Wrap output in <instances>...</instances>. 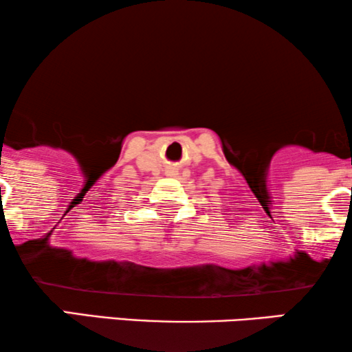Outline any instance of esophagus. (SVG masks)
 Masks as SVG:
<instances>
[{
    "label": "esophagus",
    "mask_w": 352,
    "mask_h": 352,
    "mask_svg": "<svg viewBox=\"0 0 352 352\" xmlns=\"http://www.w3.org/2000/svg\"><path fill=\"white\" fill-rule=\"evenodd\" d=\"M168 175H176V170H173V168H171V170L168 171Z\"/></svg>",
    "instance_id": "34e87169"
}]
</instances>
